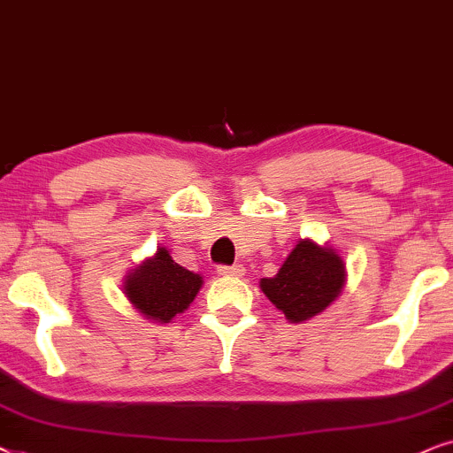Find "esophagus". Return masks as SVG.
I'll list each match as a JSON object with an SVG mask.
<instances>
[{
	"instance_id": "obj_1",
	"label": "esophagus",
	"mask_w": 453,
	"mask_h": 453,
	"mask_svg": "<svg viewBox=\"0 0 453 453\" xmlns=\"http://www.w3.org/2000/svg\"><path fill=\"white\" fill-rule=\"evenodd\" d=\"M217 273L226 277H238L244 273L242 265H217Z\"/></svg>"
}]
</instances>
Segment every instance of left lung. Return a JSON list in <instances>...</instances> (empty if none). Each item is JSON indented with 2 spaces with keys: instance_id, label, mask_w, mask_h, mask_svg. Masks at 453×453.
<instances>
[{
  "instance_id": "left-lung-1",
  "label": "left lung",
  "mask_w": 453,
  "mask_h": 453,
  "mask_svg": "<svg viewBox=\"0 0 453 453\" xmlns=\"http://www.w3.org/2000/svg\"><path fill=\"white\" fill-rule=\"evenodd\" d=\"M346 269L327 246L300 240L283 261L280 273L261 280V289L292 323L306 321L340 296Z\"/></svg>"
}]
</instances>
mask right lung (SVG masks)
<instances>
[{"label": "right lung", "instance_id": "right-lung-1", "mask_svg": "<svg viewBox=\"0 0 453 453\" xmlns=\"http://www.w3.org/2000/svg\"><path fill=\"white\" fill-rule=\"evenodd\" d=\"M203 286L201 275L180 267L165 249L126 277L124 294L147 319L170 323L188 309Z\"/></svg>", "mask_w": 453, "mask_h": 453}]
</instances>
